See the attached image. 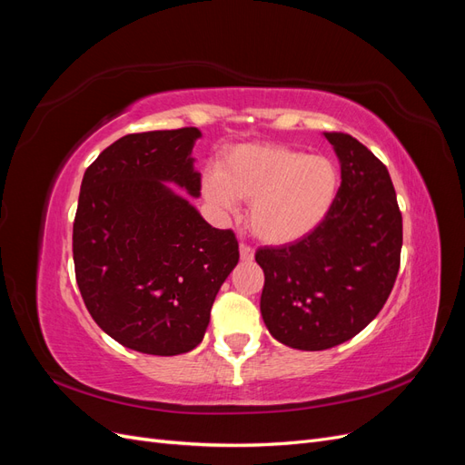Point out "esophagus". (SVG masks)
I'll list each match as a JSON object with an SVG mask.
<instances>
[{"label": "esophagus", "mask_w": 465, "mask_h": 465, "mask_svg": "<svg viewBox=\"0 0 465 465\" xmlns=\"http://www.w3.org/2000/svg\"><path fill=\"white\" fill-rule=\"evenodd\" d=\"M241 260L242 262H252V260H254V248L242 242L241 244Z\"/></svg>", "instance_id": "1"}]
</instances>
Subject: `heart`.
I'll return each instance as SVG.
<instances>
[{
	"label": "heart",
	"instance_id": "b5f03b06",
	"mask_svg": "<svg viewBox=\"0 0 465 465\" xmlns=\"http://www.w3.org/2000/svg\"><path fill=\"white\" fill-rule=\"evenodd\" d=\"M340 173L323 154L287 145H238L203 178L205 198L221 211L250 202L248 224L260 241L289 244L316 231L330 215Z\"/></svg>",
	"mask_w": 465,
	"mask_h": 465
}]
</instances>
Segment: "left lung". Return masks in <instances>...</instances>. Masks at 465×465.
I'll return each instance as SVG.
<instances>
[{"label":"left lung","instance_id":"left-lung-1","mask_svg":"<svg viewBox=\"0 0 465 465\" xmlns=\"http://www.w3.org/2000/svg\"><path fill=\"white\" fill-rule=\"evenodd\" d=\"M341 163V186L316 231L258 248L260 311L277 341L323 351L364 330L396 283L403 224L386 164L353 135L323 132Z\"/></svg>","mask_w":465,"mask_h":465}]
</instances>
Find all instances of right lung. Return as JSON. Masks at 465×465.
I'll list each match as a JSON object with an SVG mask.
<instances>
[{
    "instance_id": "obj_1",
    "label": "right lung",
    "mask_w": 465,
    "mask_h": 465,
    "mask_svg": "<svg viewBox=\"0 0 465 465\" xmlns=\"http://www.w3.org/2000/svg\"><path fill=\"white\" fill-rule=\"evenodd\" d=\"M198 128L128 134L85 171L74 221L75 279L112 340L145 355L198 347L223 281L238 263L231 229H215L164 182L200 195Z\"/></svg>"
}]
</instances>
